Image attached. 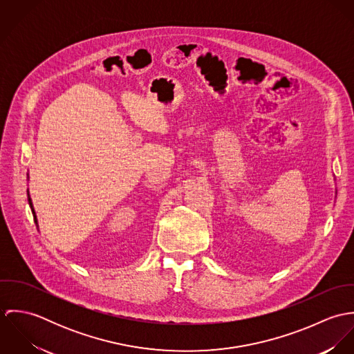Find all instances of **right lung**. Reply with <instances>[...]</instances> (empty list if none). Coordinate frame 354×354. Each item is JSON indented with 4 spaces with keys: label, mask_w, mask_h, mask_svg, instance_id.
<instances>
[{
    "label": "right lung",
    "mask_w": 354,
    "mask_h": 354,
    "mask_svg": "<svg viewBox=\"0 0 354 354\" xmlns=\"http://www.w3.org/2000/svg\"><path fill=\"white\" fill-rule=\"evenodd\" d=\"M27 194H28V191H27ZM28 203H30V207H31V211H32V215H34V221H35V223H38V221H37V215H35V211H34V207H32V202H31L30 195H28Z\"/></svg>",
    "instance_id": "right-lung-1"
}]
</instances>
